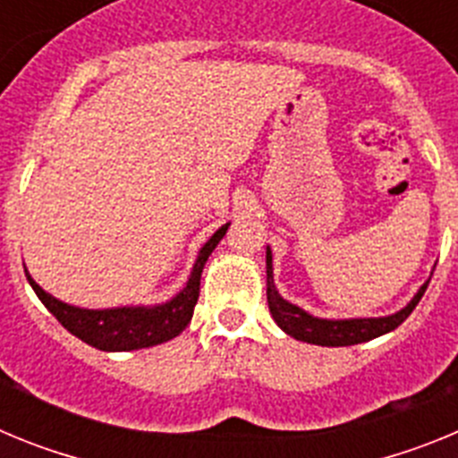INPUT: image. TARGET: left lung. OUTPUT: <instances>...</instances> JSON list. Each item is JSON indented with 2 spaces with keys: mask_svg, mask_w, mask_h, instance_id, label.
Wrapping results in <instances>:
<instances>
[{
  "mask_svg": "<svg viewBox=\"0 0 458 458\" xmlns=\"http://www.w3.org/2000/svg\"><path fill=\"white\" fill-rule=\"evenodd\" d=\"M428 284V282H427ZM427 284L420 286V291L412 295L403 310L394 311L390 317L378 318H318L307 314L298 305H291L284 301L279 291L275 289L273 279V254L270 248H266V295H268V310L286 335L293 339H301L307 344H317V346H353V344L369 342V339L380 337V335L390 333L394 327L402 326L411 311L418 307L420 298L427 291Z\"/></svg>",
  "mask_w": 458,
  "mask_h": 458,
  "instance_id": "8db88e82",
  "label": "left lung"
}]
</instances>
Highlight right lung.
<instances>
[{"label":"right lung","mask_w":458,"mask_h":458,"mask_svg":"<svg viewBox=\"0 0 458 458\" xmlns=\"http://www.w3.org/2000/svg\"><path fill=\"white\" fill-rule=\"evenodd\" d=\"M229 229V222L222 225L213 236L206 241L199 250V257L194 261L192 273L188 277V284L174 295L172 301L153 307H112V310H84V307L68 305V302L56 301L55 295L40 289L31 275L27 273L31 289L40 298V302L52 311V317L66 327L68 333L87 342L89 346L98 351H137L157 346V344L169 342L179 337L185 326L192 318L194 305L199 298V279L210 252L216 250L217 242Z\"/></svg>","instance_id":"1"}]
</instances>
